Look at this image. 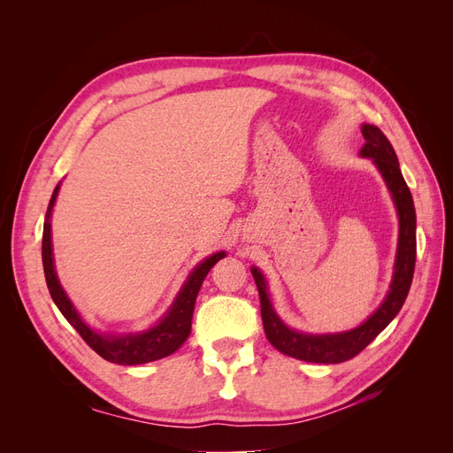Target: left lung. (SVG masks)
<instances>
[{"label": "left lung", "mask_w": 453, "mask_h": 453, "mask_svg": "<svg viewBox=\"0 0 453 453\" xmlns=\"http://www.w3.org/2000/svg\"><path fill=\"white\" fill-rule=\"evenodd\" d=\"M361 132L365 138L361 157L372 158L393 196L396 213H399V245H396L393 281L381 306L370 315L363 325L346 333H298L287 326L278 318V313L273 311L270 304L265 276L258 272V268H251L260 296V315H263V325L268 342L278 351L300 361L331 365L353 359L355 355L361 353L370 342L393 321L395 315L401 311L408 296L410 285H412L416 266V210L412 195H410V188L401 173L399 158L395 155V149L386 135H383V132L374 125H363Z\"/></svg>", "instance_id": "obj_1"}]
</instances>
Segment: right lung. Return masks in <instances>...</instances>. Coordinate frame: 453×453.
Returning a JSON list of instances; mask_svg holds the SVG:
<instances>
[{
    "label": "right lung",
    "mask_w": 453,
    "mask_h": 453,
    "mask_svg": "<svg viewBox=\"0 0 453 453\" xmlns=\"http://www.w3.org/2000/svg\"><path fill=\"white\" fill-rule=\"evenodd\" d=\"M60 185H57L54 193L50 196L47 215H45V225H43V248H41V255H43V270H45V280L49 293L54 300V304L58 306L64 318L70 321V325L81 334L87 344L104 357L109 363L117 365H143L157 361L162 357H168L173 351L183 346V342L190 334V323H193V311L198 291L202 287L203 278L208 276L211 266L221 260L226 253L219 251L205 260L190 272L188 280L181 287L180 295L175 296L173 304L166 311V315L155 325L147 328L143 333L135 334H102L96 331V328L88 326L83 318H81L72 300L67 298L65 291L58 281L57 270H54V258H52V240H50V213L54 208V202H57Z\"/></svg>",
    "instance_id": "add662e5"
}]
</instances>
